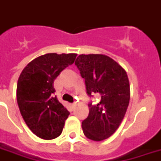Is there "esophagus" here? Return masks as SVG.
I'll return each mask as SVG.
<instances>
[{
    "label": "esophagus",
    "instance_id": "obj_1",
    "mask_svg": "<svg viewBox=\"0 0 161 161\" xmlns=\"http://www.w3.org/2000/svg\"><path fill=\"white\" fill-rule=\"evenodd\" d=\"M71 105H72V107H73V108H74L76 105H77V103H72V104H71Z\"/></svg>",
    "mask_w": 161,
    "mask_h": 161
}]
</instances>
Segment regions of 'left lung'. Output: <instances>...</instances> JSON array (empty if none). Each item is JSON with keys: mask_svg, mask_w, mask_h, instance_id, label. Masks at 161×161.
Segmentation results:
<instances>
[{"mask_svg": "<svg viewBox=\"0 0 161 161\" xmlns=\"http://www.w3.org/2000/svg\"><path fill=\"white\" fill-rule=\"evenodd\" d=\"M75 65L85 80L88 95L95 94L99 98L96 104L88 103L89 114L82 122L83 134L94 141L105 140L119 128L129 106L127 73L114 59L103 54H81Z\"/></svg>", "mask_w": 161, "mask_h": 161, "instance_id": "left-lung-1", "label": "left lung"}]
</instances>
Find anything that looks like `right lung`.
<instances>
[{"label":"right lung","mask_w":161,"mask_h":161,"mask_svg":"<svg viewBox=\"0 0 161 161\" xmlns=\"http://www.w3.org/2000/svg\"><path fill=\"white\" fill-rule=\"evenodd\" d=\"M77 54L47 53L25 67L18 78L16 100L26 125L37 137L53 140L63 131L70 113L54 96L53 83Z\"/></svg>","instance_id":"right-lung-1"}]
</instances>
